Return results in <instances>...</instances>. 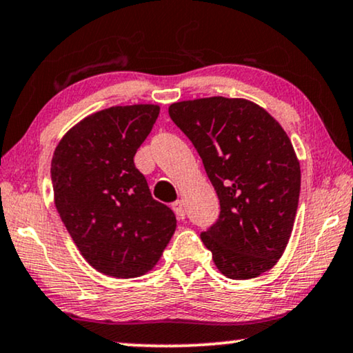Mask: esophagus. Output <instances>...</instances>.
I'll list each match as a JSON object with an SVG mask.
<instances>
[{
	"label": "esophagus",
	"mask_w": 353,
	"mask_h": 353,
	"mask_svg": "<svg viewBox=\"0 0 353 353\" xmlns=\"http://www.w3.org/2000/svg\"><path fill=\"white\" fill-rule=\"evenodd\" d=\"M172 210H174V213H176V216H177V219H185V211H184V203H182V201H181V200L174 201V203H172Z\"/></svg>",
	"instance_id": "esophagus-1"
}]
</instances>
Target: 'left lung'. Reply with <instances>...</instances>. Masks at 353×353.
I'll list each match as a JSON object with an SVG mask.
<instances>
[{"mask_svg":"<svg viewBox=\"0 0 353 353\" xmlns=\"http://www.w3.org/2000/svg\"><path fill=\"white\" fill-rule=\"evenodd\" d=\"M169 116L199 152L219 199V219L201 232L231 279H252L283 256L300 195V163L278 121L245 98L177 101Z\"/></svg>","mask_w":353,"mask_h":353,"instance_id":"8db88e82","label":"left lung"}]
</instances>
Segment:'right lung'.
I'll return each instance as SVG.
<instances>
[{"instance_id": "obj_1", "label": "right lung", "mask_w": 353, "mask_h": 353, "mask_svg": "<svg viewBox=\"0 0 353 353\" xmlns=\"http://www.w3.org/2000/svg\"><path fill=\"white\" fill-rule=\"evenodd\" d=\"M158 105L111 106L70 128L51 159L56 210L88 265L112 278L152 271L176 231V216L152 196L134 157Z\"/></svg>"}]
</instances>
